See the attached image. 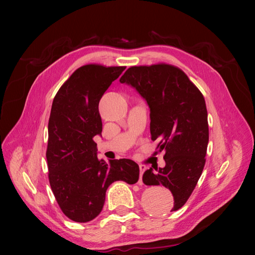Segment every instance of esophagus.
I'll list each match as a JSON object with an SVG mask.
<instances>
[{"instance_id": "34e87169", "label": "esophagus", "mask_w": 255, "mask_h": 255, "mask_svg": "<svg viewBox=\"0 0 255 255\" xmlns=\"http://www.w3.org/2000/svg\"><path fill=\"white\" fill-rule=\"evenodd\" d=\"M139 170H140V177H139V181H138V184L139 185H142V174L143 172L146 170V166L144 165H139Z\"/></svg>"}]
</instances>
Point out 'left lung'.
Here are the masks:
<instances>
[{"label":"left lung","mask_w":255,"mask_h":255,"mask_svg":"<svg viewBox=\"0 0 255 255\" xmlns=\"http://www.w3.org/2000/svg\"><path fill=\"white\" fill-rule=\"evenodd\" d=\"M120 83L134 87L148 103L151 139L158 140L159 152L165 150L166 166H152L142 181L170 190L173 203L169 211H177L194 191L205 165L208 122L204 97L181 69L167 64L130 67Z\"/></svg>","instance_id":"obj_1"}]
</instances>
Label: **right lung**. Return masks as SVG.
<instances>
[{"mask_svg": "<svg viewBox=\"0 0 255 255\" xmlns=\"http://www.w3.org/2000/svg\"><path fill=\"white\" fill-rule=\"evenodd\" d=\"M125 69L82 66L53 100L48 127L49 181L60 210L75 222H88L101 213L112 183L135 184L139 179V167L132 159H99L94 140L102 133L100 100Z\"/></svg>", "mask_w": 255, "mask_h": 255, "instance_id": "1", "label": "right lung"}]
</instances>
